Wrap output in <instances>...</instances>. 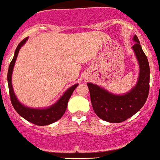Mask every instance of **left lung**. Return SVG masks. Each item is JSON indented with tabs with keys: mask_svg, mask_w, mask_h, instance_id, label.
<instances>
[{
	"mask_svg": "<svg viewBox=\"0 0 160 160\" xmlns=\"http://www.w3.org/2000/svg\"><path fill=\"white\" fill-rule=\"evenodd\" d=\"M132 47L138 61L140 72L135 87L123 96H117L92 83H88L95 113L110 123H121L135 114L144 106L149 92V64L137 36Z\"/></svg>",
	"mask_w": 160,
	"mask_h": 160,
	"instance_id": "obj_1",
	"label": "left lung"
}]
</instances>
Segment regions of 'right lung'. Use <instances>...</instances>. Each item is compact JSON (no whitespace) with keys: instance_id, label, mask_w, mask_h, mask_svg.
Instances as JSON below:
<instances>
[{"instance_id":"add662e5","label":"right lung","mask_w":160,"mask_h":160,"mask_svg":"<svg viewBox=\"0 0 160 160\" xmlns=\"http://www.w3.org/2000/svg\"><path fill=\"white\" fill-rule=\"evenodd\" d=\"M27 39L28 38H25L18 44L16 50H15L13 59L11 61L10 65H9L8 72V83L11 102H12V106H13L15 110L17 111V113L19 115H21L26 121H29V122L32 123V124H36V125H48V124L58 121L64 115V112H65L66 109H67L68 102L69 99H70L71 96L73 93L74 90L78 85V84H75L73 86L69 88L64 92V94L61 96V98L58 100V102H57L54 105L51 106L49 108L41 109V110L40 109H32L25 107L22 104L20 103L18 99H17L16 96H15V93H14L13 88H12V74L15 61H16L17 56H18V51H19L22 46L26 42Z\"/></svg>"}]
</instances>
